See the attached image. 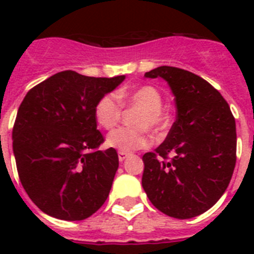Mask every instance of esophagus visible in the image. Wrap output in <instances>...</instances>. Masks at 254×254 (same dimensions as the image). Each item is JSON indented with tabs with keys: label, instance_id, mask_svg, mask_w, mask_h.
<instances>
[{
	"label": "esophagus",
	"instance_id": "1",
	"mask_svg": "<svg viewBox=\"0 0 254 254\" xmlns=\"http://www.w3.org/2000/svg\"><path fill=\"white\" fill-rule=\"evenodd\" d=\"M128 156V152H123V151H118V159H120V161H123L126 160V158Z\"/></svg>",
	"mask_w": 254,
	"mask_h": 254
}]
</instances>
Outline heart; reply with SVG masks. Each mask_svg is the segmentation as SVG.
<instances>
[{
    "label": "heart",
    "mask_w": 254,
    "mask_h": 254,
    "mask_svg": "<svg viewBox=\"0 0 254 254\" xmlns=\"http://www.w3.org/2000/svg\"><path fill=\"white\" fill-rule=\"evenodd\" d=\"M163 96L152 85H142L132 90H118L116 94H105L95 105V118L100 127L112 129L118 125L122 107L140 108L134 125L138 128H117L108 134L107 145L123 152L146 149L151 138L147 128L161 132L169 125V116L163 107Z\"/></svg>",
    "instance_id": "heart-1"
}]
</instances>
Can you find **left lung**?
I'll use <instances>...</instances> for the list:
<instances>
[{"mask_svg":"<svg viewBox=\"0 0 254 254\" xmlns=\"http://www.w3.org/2000/svg\"><path fill=\"white\" fill-rule=\"evenodd\" d=\"M145 76L169 84L177 120L160 146L142 156V187L163 214L198 216L219 201L232 179L237 161L234 116L223 95L190 71L160 66Z\"/></svg>","mask_w":254,"mask_h":254,"instance_id":"obj_1","label":"left lung"}]
</instances>
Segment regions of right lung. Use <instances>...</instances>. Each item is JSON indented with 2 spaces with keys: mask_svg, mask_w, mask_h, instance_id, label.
Returning <instances> with one entry per match:
<instances>
[{
  "mask_svg": "<svg viewBox=\"0 0 254 254\" xmlns=\"http://www.w3.org/2000/svg\"><path fill=\"white\" fill-rule=\"evenodd\" d=\"M125 80L62 71L28 91L12 128L22 187L56 219L84 220L99 210L118 169L116 149L99 150L95 105Z\"/></svg>",
  "mask_w": 254,
  "mask_h": 254,
  "instance_id": "add662e5",
  "label": "right lung"
}]
</instances>
